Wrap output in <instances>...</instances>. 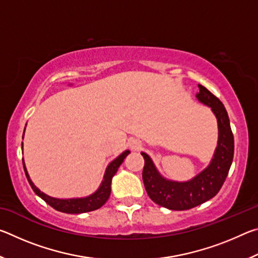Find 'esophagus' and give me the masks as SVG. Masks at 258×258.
Instances as JSON below:
<instances>
[{
	"instance_id": "esophagus-1",
	"label": "esophagus",
	"mask_w": 258,
	"mask_h": 258,
	"mask_svg": "<svg viewBox=\"0 0 258 258\" xmlns=\"http://www.w3.org/2000/svg\"><path fill=\"white\" fill-rule=\"evenodd\" d=\"M131 149L132 150H140L142 148V142L140 140H132L130 143Z\"/></svg>"
}]
</instances>
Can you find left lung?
<instances>
[{
    "instance_id": "left-lung-1",
    "label": "left lung",
    "mask_w": 258,
    "mask_h": 258,
    "mask_svg": "<svg viewBox=\"0 0 258 258\" xmlns=\"http://www.w3.org/2000/svg\"><path fill=\"white\" fill-rule=\"evenodd\" d=\"M197 98L215 113L218 123V146L211 165L189 182H173L161 177L145 152L142 178L152 202L172 211H186L212 199L221 190L228 176L234 154V139L224 104L203 85Z\"/></svg>"
}]
</instances>
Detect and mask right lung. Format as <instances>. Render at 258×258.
Masks as SVG:
<instances>
[{
  "label": "right lung",
  "mask_w": 258,
  "mask_h": 258,
  "mask_svg": "<svg viewBox=\"0 0 258 258\" xmlns=\"http://www.w3.org/2000/svg\"><path fill=\"white\" fill-rule=\"evenodd\" d=\"M130 154L128 150L124 151L119 157L111 161L110 165L108 166L106 174H104L103 181L101 183V186L99 187V190L97 192H94L93 195L89 196L86 198H78V199H56V198H52L49 197V196L43 194L40 190L37 189L36 186L34 185V183L30 181L29 175L27 171H26L25 167V163L23 159V165H24V169L26 173V176H27V180L29 182L30 186L34 190L35 194L44 200L46 204H49L52 208H54L55 211L62 212V213H68V214H81V213H86V212H92L95 211V209H99L101 206H103L104 204L109 198L111 192V178L115 175L117 169H118L119 166L123 163L125 157Z\"/></svg>",
  "instance_id": "right-lung-1"
}]
</instances>
